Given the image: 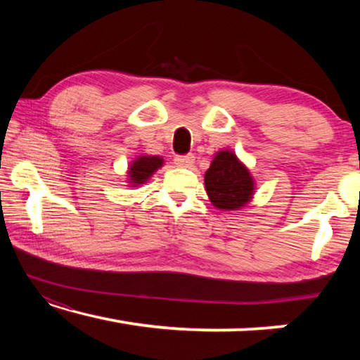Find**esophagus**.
Instances as JSON below:
<instances>
[{
	"mask_svg": "<svg viewBox=\"0 0 360 360\" xmlns=\"http://www.w3.org/2000/svg\"><path fill=\"white\" fill-rule=\"evenodd\" d=\"M193 162H195L193 155H178V157H174L176 167H179V168H188V167H192Z\"/></svg>",
	"mask_w": 360,
	"mask_h": 360,
	"instance_id": "34e87169",
	"label": "esophagus"
}]
</instances>
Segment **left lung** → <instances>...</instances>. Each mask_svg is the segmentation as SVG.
Returning a JSON list of instances; mask_svg holds the SVG:
<instances>
[{"mask_svg": "<svg viewBox=\"0 0 360 360\" xmlns=\"http://www.w3.org/2000/svg\"><path fill=\"white\" fill-rule=\"evenodd\" d=\"M205 187L212 206L222 211L240 210L251 202L255 182L235 152L219 150L205 173Z\"/></svg>", "mask_w": 360, "mask_h": 360, "instance_id": "1", "label": "left lung"}]
</instances>
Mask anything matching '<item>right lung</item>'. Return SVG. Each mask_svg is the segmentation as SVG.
Here are the masks:
<instances>
[{"label":"right lung","mask_w":360,"mask_h":360,"mask_svg":"<svg viewBox=\"0 0 360 360\" xmlns=\"http://www.w3.org/2000/svg\"><path fill=\"white\" fill-rule=\"evenodd\" d=\"M163 167V158L158 155H139L130 163L129 167V182L130 187H138L148 182L152 174H154L158 168Z\"/></svg>","instance_id":"obj_1"}]
</instances>
